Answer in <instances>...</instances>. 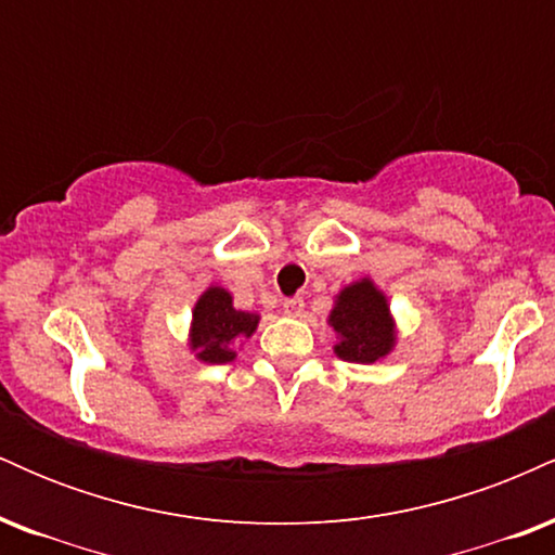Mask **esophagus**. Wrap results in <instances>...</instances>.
<instances>
[{
  "label": "esophagus",
  "mask_w": 555,
  "mask_h": 555,
  "mask_svg": "<svg viewBox=\"0 0 555 555\" xmlns=\"http://www.w3.org/2000/svg\"><path fill=\"white\" fill-rule=\"evenodd\" d=\"M302 308H305L302 297H286L282 302V310L286 315H299V313H302Z\"/></svg>",
  "instance_id": "34e87169"
}]
</instances>
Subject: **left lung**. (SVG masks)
<instances>
[{
	"instance_id": "left-lung-1",
	"label": "left lung",
	"mask_w": 555,
	"mask_h": 555,
	"mask_svg": "<svg viewBox=\"0 0 555 555\" xmlns=\"http://www.w3.org/2000/svg\"><path fill=\"white\" fill-rule=\"evenodd\" d=\"M328 326L336 331V358L347 362L371 365L386 358L397 344V323L388 310V299L371 279L344 286L336 295Z\"/></svg>"
}]
</instances>
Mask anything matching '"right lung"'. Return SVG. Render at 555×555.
Returning a JSON list of instances; mask_svg holds the SVG:
<instances>
[{
  "mask_svg": "<svg viewBox=\"0 0 555 555\" xmlns=\"http://www.w3.org/2000/svg\"><path fill=\"white\" fill-rule=\"evenodd\" d=\"M260 315L245 313L232 305V295L224 286H208L197 297L190 323V349L208 365H224L237 358L234 344L256 334Z\"/></svg>",
  "mask_w": 555,
  "mask_h": 555,
  "instance_id": "right-lung-1",
  "label": "right lung"
}]
</instances>
